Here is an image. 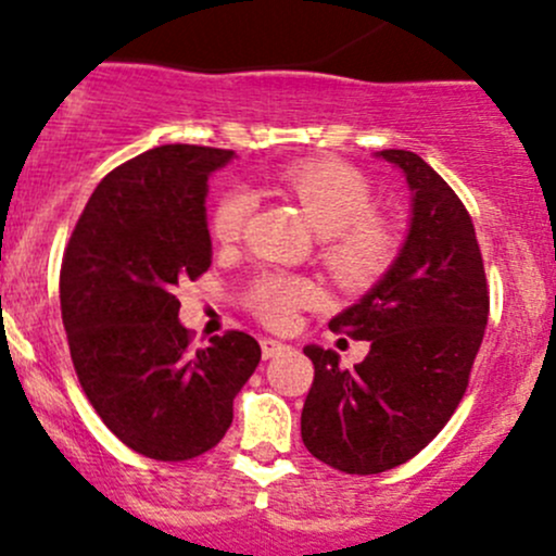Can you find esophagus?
Wrapping results in <instances>:
<instances>
[{
	"mask_svg": "<svg viewBox=\"0 0 556 556\" xmlns=\"http://www.w3.org/2000/svg\"><path fill=\"white\" fill-rule=\"evenodd\" d=\"M288 349H290V346H285V343H279V341H271V338H263V341H261V354H263V359H271V356L288 352Z\"/></svg>",
	"mask_w": 556,
	"mask_h": 556,
	"instance_id": "esophagus-1",
	"label": "esophagus"
}]
</instances>
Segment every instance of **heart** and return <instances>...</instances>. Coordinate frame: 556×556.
<instances>
[{
    "instance_id": "1",
    "label": "heart",
    "mask_w": 556,
    "mask_h": 556,
    "mask_svg": "<svg viewBox=\"0 0 556 556\" xmlns=\"http://www.w3.org/2000/svg\"><path fill=\"white\" fill-rule=\"evenodd\" d=\"M277 186L301 204L303 215L325 237L323 258L332 282L343 290L372 288L400 255V233L376 215V191L356 167L332 160H301L277 170ZM250 194L229 189L215 202L210 231L218 242H237L250 215ZM319 290L308 277L271 271L253 282L248 306L263 325H293L298 308L317 301Z\"/></svg>"
}]
</instances>
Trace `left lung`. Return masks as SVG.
<instances>
[{
    "label": "left lung",
    "mask_w": 556,
    "mask_h": 556,
    "mask_svg": "<svg viewBox=\"0 0 556 556\" xmlns=\"http://www.w3.org/2000/svg\"><path fill=\"white\" fill-rule=\"evenodd\" d=\"M405 173L413 218L394 266L332 332L370 341L354 367L306 346L314 383L301 413L303 445L346 475H381L429 445L469 386L490 314L488 279L469 210L418 154L378 151Z\"/></svg>",
    "instance_id": "1"
}]
</instances>
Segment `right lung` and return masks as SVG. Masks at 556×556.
<instances>
[{"mask_svg": "<svg viewBox=\"0 0 556 556\" xmlns=\"http://www.w3.org/2000/svg\"><path fill=\"white\" fill-rule=\"evenodd\" d=\"M229 149L170 143L114 167L81 210L61 266V314L81 391L103 424L154 460L218 445L261 362L226 330L191 352L175 288L210 268L207 178Z\"/></svg>", "mask_w": 556, "mask_h": 556, "instance_id": "obj_1", "label": "right lung"}]
</instances>
